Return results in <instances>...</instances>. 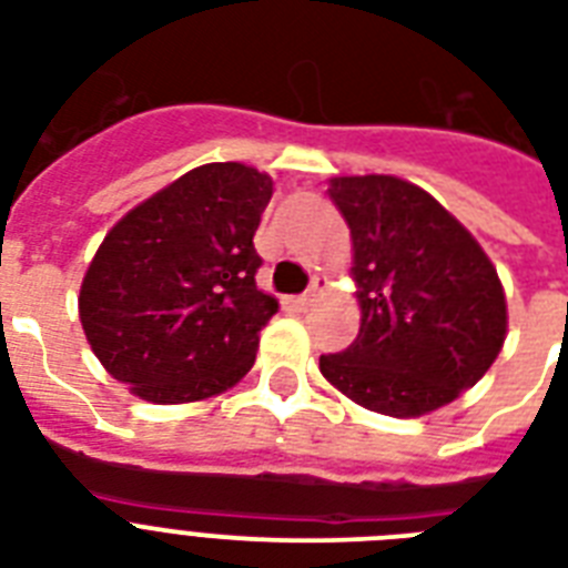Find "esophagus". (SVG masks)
I'll return each mask as SVG.
<instances>
[{
	"label": "esophagus",
	"instance_id": "obj_1",
	"mask_svg": "<svg viewBox=\"0 0 568 568\" xmlns=\"http://www.w3.org/2000/svg\"><path fill=\"white\" fill-rule=\"evenodd\" d=\"M321 285H324V280H321V276H312L310 288L294 297V306H301V310H306V306H310V303L315 301V294L321 292Z\"/></svg>",
	"mask_w": 568,
	"mask_h": 568
}]
</instances>
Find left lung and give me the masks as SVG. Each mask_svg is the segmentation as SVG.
<instances>
[{
  "instance_id": "obj_1",
  "label": "left lung",
  "mask_w": 568,
  "mask_h": 568,
  "mask_svg": "<svg viewBox=\"0 0 568 568\" xmlns=\"http://www.w3.org/2000/svg\"><path fill=\"white\" fill-rule=\"evenodd\" d=\"M363 324L321 374L365 409L415 418L489 372L507 336L501 280L471 232L397 176H336Z\"/></svg>"
}]
</instances>
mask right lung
Listing matches in <instances>:
<instances>
[{
  "instance_id": "add662e5",
  "label": "right lung",
  "mask_w": 568,
  "mask_h": 568,
  "mask_svg": "<svg viewBox=\"0 0 568 568\" xmlns=\"http://www.w3.org/2000/svg\"><path fill=\"white\" fill-rule=\"evenodd\" d=\"M274 194L239 162L194 168L102 239L79 318L105 372L153 404L221 395L256 363L280 306L256 288L253 235Z\"/></svg>"
}]
</instances>
